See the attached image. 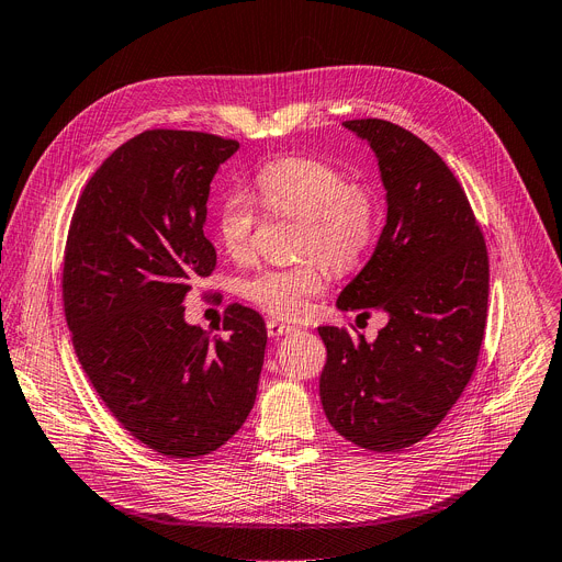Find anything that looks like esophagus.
Segmentation results:
<instances>
[{
  "label": "esophagus",
  "mask_w": 562,
  "mask_h": 562,
  "mask_svg": "<svg viewBox=\"0 0 562 562\" xmlns=\"http://www.w3.org/2000/svg\"><path fill=\"white\" fill-rule=\"evenodd\" d=\"M295 329H297V327L285 325V323H279V319H267V336H270V338L288 336V334H292Z\"/></svg>",
  "instance_id": "obj_1"
}]
</instances>
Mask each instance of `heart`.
<instances>
[{
  "instance_id": "b5f03b06",
  "label": "heart",
  "mask_w": 562,
  "mask_h": 562,
  "mask_svg": "<svg viewBox=\"0 0 562 562\" xmlns=\"http://www.w3.org/2000/svg\"><path fill=\"white\" fill-rule=\"evenodd\" d=\"M260 205L265 215L300 220L297 256L290 267H262L237 283L239 297L283 319L302 317L311 300L323 295L329 270L350 272L375 247L382 203L375 187L355 180L340 167L315 157H281L267 162L245 192H231L217 207V237L237 262L254 251Z\"/></svg>"
}]
</instances>
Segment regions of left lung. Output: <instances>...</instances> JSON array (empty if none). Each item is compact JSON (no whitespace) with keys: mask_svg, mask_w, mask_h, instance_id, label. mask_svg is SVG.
Segmentation results:
<instances>
[{"mask_svg":"<svg viewBox=\"0 0 562 562\" xmlns=\"http://www.w3.org/2000/svg\"><path fill=\"white\" fill-rule=\"evenodd\" d=\"M378 155L386 226L336 306L386 311L375 342L317 327L327 345L319 400L334 430L395 452L430 435L467 389L485 336L490 258L471 203L443 159L382 119L345 121Z\"/></svg>","mask_w":562,"mask_h":562,"instance_id":"8db88e82","label":"left lung"}]
</instances>
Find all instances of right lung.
Returning <instances> with one entry per match:
<instances>
[{
	"label": "right lung",
	"mask_w": 562,
	"mask_h": 562,
	"mask_svg": "<svg viewBox=\"0 0 562 562\" xmlns=\"http://www.w3.org/2000/svg\"><path fill=\"white\" fill-rule=\"evenodd\" d=\"M239 148L192 130H146L79 194L64 251V313L89 382L125 430L162 456L201 458L247 420L267 331L243 304L226 336L184 323L182 300L212 274L210 182Z\"/></svg>",
	"instance_id": "add662e5"
}]
</instances>
